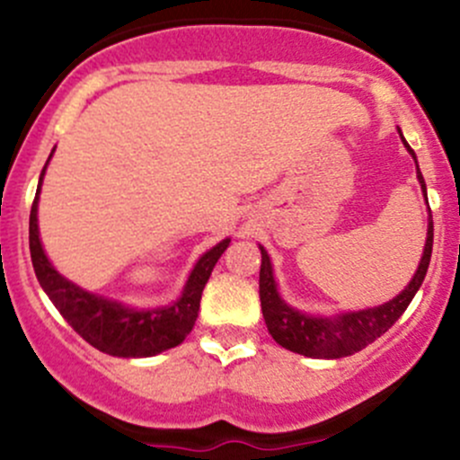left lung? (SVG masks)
<instances>
[{"label": "left lung", "instance_id": "left-lung-1", "mask_svg": "<svg viewBox=\"0 0 460 460\" xmlns=\"http://www.w3.org/2000/svg\"><path fill=\"white\" fill-rule=\"evenodd\" d=\"M402 142H405V137H402ZM405 146L414 155L410 144L405 142ZM416 175H419V182L425 191V180L420 175L419 164H416ZM425 198H428V193H425ZM431 244H434V222H431L429 211L428 243H425L423 258H420L419 271L414 273L405 291L398 294L394 300H389V303L380 305V307L342 314L338 318H314L307 316V314L296 312L289 305L282 303L276 291L271 262H269L267 252L260 247V253H262V264H260V305H262V316L264 323H267L269 333L285 349L309 356V358H345V356L365 349L369 342L383 336L402 316V312L410 307L411 298L416 296L419 287L423 285L425 273H428Z\"/></svg>", "mask_w": 460, "mask_h": 460}]
</instances>
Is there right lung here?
I'll return each mask as SVG.
<instances>
[{
  "mask_svg": "<svg viewBox=\"0 0 460 460\" xmlns=\"http://www.w3.org/2000/svg\"><path fill=\"white\" fill-rule=\"evenodd\" d=\"M44 171H41V178H44ZM41 178L31 207V260L41 289L49 294V298L53 300L64 320L84 338L88 345L104 351V354L119 356V358H146V356H155L160 351L180 345L196 324L202 289L211 276L213 267H216L217 258L229 247V238L222 240L220 244H216L211 252H207L198 260L178 303H173L171 307L151 309V312L128 309L124 305L111 303L102 296H93L80 289L66 278L59 276L53 264L49 262L44 249H41L40 231H37V196H40Z\"/></svg>",
  "mask_w": 460,
  "mask_h": 460,
  "instance_id": "1",
  "label": "right lung"
}]
</instances>
